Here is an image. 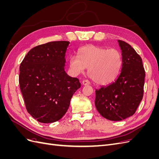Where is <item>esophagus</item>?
Returning <instances> with one entry per match:
<instances>
[{"instance_id":"34e87169","label":"esophagus","mask_w":159,"mask_h":159,"mask_svg":"<svg viewBox=\"0 0 159 159\" xmlns=\"http://www.w3.org/2000/svg\"><path fill=\"white\" fill-rule=\"evenodd\" d=\"M89 81L87 80H84L83 81H82V84L84 85H89Z\"/></svg>"}]
</instances>
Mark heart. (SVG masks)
Returning <instances> with one entry per match:
<instances>
[{
	"mask_svg": "<svg viewBox=\"0 0 159 159\" xmlns=\"http://www.w3.org/2000/svg\"><path fill=\"white\" fill-rule=\"evenodd\" d=\"M78 53L79 56H72L70 59V68L74 74H80L88 68L90 78L101 85L109 84L116 79L122 64L121 53L117 50L87 45L81 48Z\"/></svg>",
	"mask_w": 159,
	"mask_h": 159,
	"instance_id": "1",
	"label": "heart"
}]
</instances>
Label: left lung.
<instances>
[{
    "mask_svg": "<svg viewBox=\"0 0 159 159\" xmlns=\"http://www.w3.org/2000/svg\"><path fill=\"white\" fill-rule=\"evenodd\" d=\"M121 50L122 64L117 79L95 89V105L102 117L121 121L132 116L143 96L145 72L142 59L125 42L117 40Z\"/></svg>",
    "mask_w": 159,
    "mask_h": 159,
    "instance_id": "8db88e82",
    "label": "left lung"
}]
</instances>
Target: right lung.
Wrapping results in <instances>:
<instances>
[{
    "label": "right lung",
    "mask_w": 159,
    "mask_h": 159,
    "mask_svg": "<svg viewBox=\"0 0 159 159\" xmlns=\"http://www.w3.org/2000/svg\"><path fill=\"white\" fill-rule=\"evenodd\" d=\"M68 41H56L33 48L20 65L19 84L27 111L38 121L51 123L66 113L81 87L80 80L64 70Z\"/></svg>",
    "instance_id": "1"
}]
</instances>
